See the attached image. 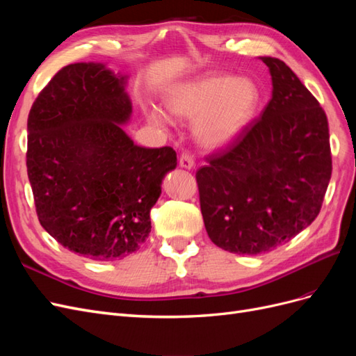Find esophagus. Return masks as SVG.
I'll use <instances>...</instances> for the list:
<instances>
[{"label":"esophagus","instance_id":"obj_1","mask_svg":"<svg viewBox=\"0 0 356 356\" xmlns=\"http://www.w3.org/2000/svg\"><path fill=\"white\" fill-rule=\"evenodd\" d=\"M179 166L184 168V169H193L195 168V160L190 154H182L179 157Z\"/></svg>","mask_w":356,"mask_h":356}]
</instances>
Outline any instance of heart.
Here are the masks:
<instances>
[{
    "instance_id": "b5f03b06",
    "label": "heart",
    "mask_w": 356,
    "mask_h": 356,
    "mask_svg": "<svg viewBox=\"0 0 356 356\" xmlns=\"http://www.w3.org/2000/svg\"><path fill=\"white\" fill-rule=\"evenodd\" d=\"M260 92L246 77L207 74L179 81L168 89L165 105L170 115L195 120L193 135L207 152H220L233 144L254 118ZM149 120L166 124L168 117L156 108L148 110Z\"/></svg>"
}]
</instances>
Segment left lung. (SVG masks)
<instances>
[{"mask_svg": "<svg viewBox=\"0 0 356 356\" xmlns=\"http://www.w3.org/2000/svg\"><path fill=\"white\" fill-rule=\"evenodd\" d=\"M260 59L272 77L270 102L229 152L196 174L209 239L239 255L272 251L309 227L332 170L319 102L285 62Z\"/></svg>", "mask_w": 356, "mask_h": 356, "instance_id": "1", "label": "left lung"}]
</instances>
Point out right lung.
<instances>
[{"instance_id": "right-lung-1", "label": "right lung", "mask_w": 356, "mask_h": 356, "mask_svg": "<svg viewBox=\"0 0 356 356\" xmlns=\"http://www.w3.org/2000/svg\"><path fill=\"white\" fill-rule=\"evenodd\" d=\"M127 75L101 62L62 68L28 117L26 168L37 215L67 250L110 261L139 250L149 211L177 168L174 148L136 145Z\"/></svg>"}]
</instances>
